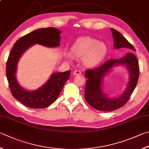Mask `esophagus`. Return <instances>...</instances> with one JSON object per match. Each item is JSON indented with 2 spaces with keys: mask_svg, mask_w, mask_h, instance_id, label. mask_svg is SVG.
<instances>
[{
  "mask_svg": "<svg viewBox=\"0 0 149 149\" xmlns=\"http://www.w3.org/2000/svg\"><path fill=\"white\" fill-rule=\"evenodd\" d=\"M82 74V72L79 70H75V71L73 72V74L74 75H79Z\"/></svg>",
  "mask_w": 149,
  "mask_h": 149,
  "instance_id": "esophagus-1",
  "label": "esophagus"
}]
</instances>
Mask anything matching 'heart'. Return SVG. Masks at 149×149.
I'll return each mask as SVG.
<instances>
[{"label":"heart","instance_id":"obj_1","mask_svg":"<svg viewBox=\"0 0 149 149\" xmlns=\"http://www.w3.org/2000/svg\"><path fill=\"white\" fill-rule=\"evenodd\" d=\"M72 54L82 57L84 64L94 67L102 62L108 52L107 45L91 38H82L77 40L71 47Z\"/></svg>","mask_w":149,"mask_h":149}]
</instances>
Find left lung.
I'll use <instances>...</instances> for the list:
<instances>
[{"instance_id":"left-lung-1","label":"left lung","mask_w":149,"mask_h":149,"mask_svg":"<svg viewBox=\"0 0 149 149\" xmlns=\"http://www.w3.org/2000/svg\"><path fill=\"white\" fill-rule=\"evenodd\" d=\"M114 41V49L127 48L135 50L127 39L113 29H111ZM125 65L129 72V82L125 90L117 98H109L102 89L103 78L114 66ZM139 67L137 59L133 53L128 52L125 56L116 60H108L101 66L93 69L86 70V81L84 97L89 105L100 111H113L127 102L137 85L139 78Z\"/></svg>"}]
</instances>
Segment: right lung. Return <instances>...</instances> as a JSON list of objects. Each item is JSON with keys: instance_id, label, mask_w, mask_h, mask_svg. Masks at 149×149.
Listing matches in <instances>:
<instances>
[{"instance_id": "add662e5", "label": "right lung", "mask_w": 149, "mask_h": 149, "mask_svg": "<svg viewBox=\"0 0 149 149\" xmlns=\"http://www.w3.org/2000/svg\"><path fill=\"white\" fill-rule=\"evenodd\" d=\"M60 33V30L52 27L38 29L19 38L13 45L6 63V77L13 97L27 107L45 108L54 102L69 78L71 71L54 72L40 88L27 91L19 85L16 78L19 59L28 49L35 44L50 48L59 47Z\"/></svg>"}]
</instances>
